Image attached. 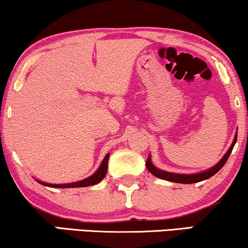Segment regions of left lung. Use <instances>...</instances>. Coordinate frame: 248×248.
I'll list each match as a JSON object with an SVG mask.
<instances>
[{
	"instance_id": "8db88e82",
	"label": "left lung",
	"mask_w": 248,
	"mask_h": 248,
	"mask_svg": "<svg viewBox=\"0 0 248 248\" xmlns=\"http://www.w3.org/2000/svg\"><path fill=\"white\" fill-rule=\"evenodd\" d=\"M237 141V133L235 134V138H233V141L232 145H230L228 150L225 154V155L220 159V160L217 162L215 166L210 167L209 169H205V170H202L200 172H193V174H176V172H169V171H165L162 169H159L155 167V166L152 164L151 160V155H149V157L147 159V162H145V166H147V169L151 172L152 175L155 176V177L165 179V181L168 182H172V183H179V184H193V183H199L202 181H205L210 177H212L213 175L217 174L220 169H221L223 166H225L226 161L228 160L230 154H232L233 145H235Z\"/></svg>"
}]
</instances>
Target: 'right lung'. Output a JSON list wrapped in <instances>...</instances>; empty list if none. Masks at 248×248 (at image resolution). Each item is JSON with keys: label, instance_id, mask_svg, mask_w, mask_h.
Instances as JSON below:
<instances>
[{"label": "right lung", "instance_id": "right-lung-1", "mask_svg": "<svg viewBox=\"0 0 248 248\" xmlns=\"http://www.w3.org/2000/svg\"><path fill=\"white\" fill-rule=\"evenodd\" d=\"M109 155L107 154L105 155L104 160L101 161V164L99 166V168L97 169L96 171L93 172V175L89 176V177L82 179V181L79 182H73V183H66V184H49V183H45L42 181H38L36 179L39 184L48 186V187H53V188H71V187H87V186H93L96 185L98 183L101 182L104 179L105 176H106L107 172V166H108V159H109Z\"/></svg>", "mask_w": 248, "mask_h": 248}]
</instances>
